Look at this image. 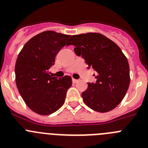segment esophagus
<instances>
[{"label":"esophagus","mask_w":148,"mask_h":148,"mask_svg":"<svg viewBox=\"0 0 148 148\" xmlns=\"http://www.w3.org/2000/svg\"><path fill=\"white\" fill-rule=\"evenodd\" d=\"M78 82H79V80H78V79H74V78H73V83H78Z\"/></svg>","instance_id":"obj_1"}]
</instances>
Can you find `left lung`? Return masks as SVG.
I'll return each mask as SVG.
<instances>
[{"label": "left lung", "instance_id": "8db88e82", "mask_svg": "<svg viewBox=\"0 0 148 148\" xmlns=\"http://www.w3.org/2000/svg\"><path fill=\"white\" fill-rule=\"evenodd\" d=\"M66 46L96 72V82L87 83L82 93L86 105L100 113L112 110L125 97L130 85V67L122 51L116 43L100 33L73 35ZM93 75H95L94 74Z\"/></svg>", "mask_w": 148, "mask_h": 148}]
</instances>
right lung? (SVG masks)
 <instances>
[{"label": "right lung", "instance_id": "right-lung-1", "mask_svg": "<svg viewBox=\"0 0 148 148\" xmlns=\"http://www.w3.org/2000/svg\"><path fill=\"white\" fill-rule=\"evenodd\" d=\"M70 37L45 31L29 40L18 55L15 67L17 87L26 104L38 114H52L64 103L71 77H52L49 70Z\"/></svg>", "mask_w": 148, "mask_h": 148}]
</instances>
